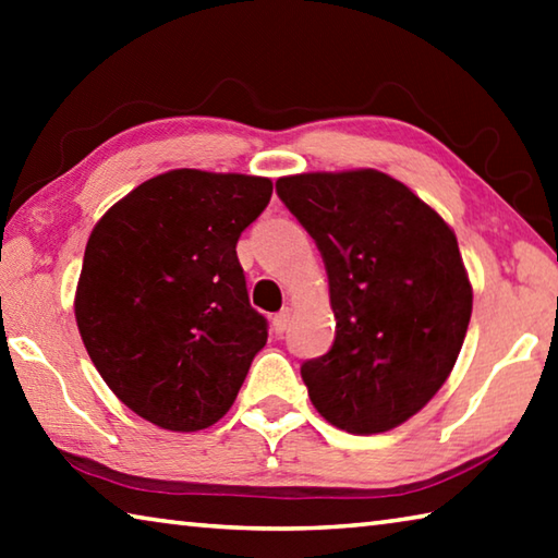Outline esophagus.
<instances>
[{
    "label": "esophagus",
    "mask_w": 558,
    "mask_h": 558,
    "mask_svg": "<svg viewBox=\"0 0 558 558\" xmlns=\"http://www.w3.org/2000/svg\"><path fill=\"white\" fill-rule=\"evenodd\" d=\"M290 317H292V310L290 307H282L280 313L272 317V329H276V335H282L290 325Z\"/></svg>",
    "instance_id": "1"
}]
</instances>
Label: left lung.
<instances>
[{
	"mask_svg": "<svg viewBox=\"0 0 558 558\" xmlns=\"http://www.w3.org/2000/svg\"><path fill=\"white\" fill-rule=\"evenodd\" d=\"M323 253L335 342L300 366L315 409L347 433L418 413L456 366L472 315L458 239L409 186L376 169L276 182Z\"/></svg>",
	"mask_w": 558,
	"mask_h": 558,
	"instance_id": "8db88e82",
	"label": "left lung"
}]
</instances>
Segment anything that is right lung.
I'll return each mask as SVG.
<instances>
[{
    "label": "right lung",
    "mask_w": 558,
    "mask_h": 558,
    "mask_svg": "<svg viewBox=\"0 0 558 558\" xmlns=\"http://www.w3.org/2000/svg\"><path fill=\"white\" fill-rule=\"evenodd\" d=\"M270 194L266 177L172 169L132 189L90 233L78 332L112 393L159 428L214 426L266 347L235 243Z\"/></svg>",
    "instance_id": "right-lung-1"
}]
</instances>
